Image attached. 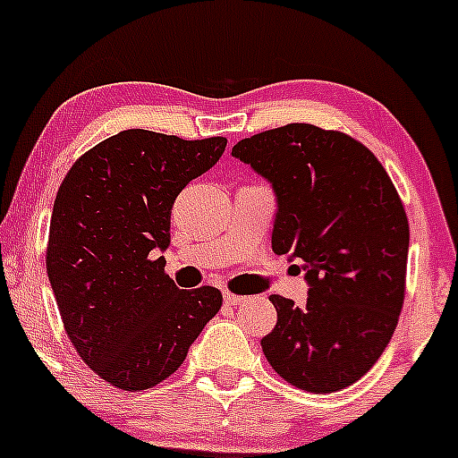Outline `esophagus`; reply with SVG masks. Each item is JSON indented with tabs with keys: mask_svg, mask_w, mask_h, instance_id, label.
Segmentation results:
<instances>
[{
	"mask_svg": "<svg viewBox=\"0 0 458 458\" xmlns=\"http://www.w3.org/2000/svg\"><path fill=\"white\" fill-rule=\"evenodd\" d=\"M223 298H225V305H229V307H238V305H242V302L246 301L244 296L233 294V292H225Z\"/></svg>",
	"mask_w": 458,
	"mask_h": 458,
	"instance_id": "obj_1",
	"label": "esophagus"
}]
</instances>
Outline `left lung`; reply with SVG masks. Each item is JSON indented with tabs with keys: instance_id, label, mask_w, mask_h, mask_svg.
Masks as SVG:
<instances>
[{
	"instance_id": "left-lung-1",
	"label": "left lung",
	"mask_w": 458,
	"mask_h": 458,
	"mask_svg": "<svg viewBox=\"0 0 458 458\" xmlns=\"http://www.w3.org/2000/svg\"><path fill=\"white\" fill-rule=\"evenodd\" d=\"M231 156L272 186V250L310 285L305 307L270 296L276 327L261 351L294 387L340 392L378 361L403 310L409 223L398 192L368 147L307 123L244 138Z\"/></svg>"
}]
</instances>
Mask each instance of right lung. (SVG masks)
Returning <instances> with one entry per match:
<instances>
[{"label": "right lung", "instance_id": "right-lung-1", "mask_svg": "<svg viewBox=\"0 0 458 458\" xmlns=\"http://www.w3.org/2000/svg\"><path fill=\"white\" fill-rule=\"evenodd\" d=\"M227 138L183 140L125 130L86 151L54 201L47 275L66 335L84 363L125 392L156 387L218 313L216 287L179 290L157 257L171 209Z\"/></svg>", "mask_w": 458, "mask_h": 458}]
</instances>
